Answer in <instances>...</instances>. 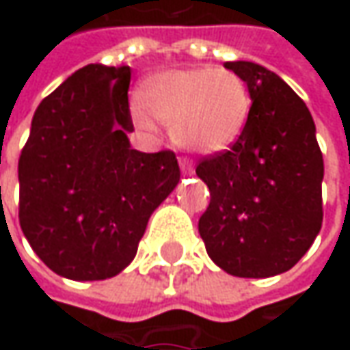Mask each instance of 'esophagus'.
Listing matches in <instances>:
<instances>
[{
  "instance_id": "34e87169",
  "label": "esophagus",
  "mask_w": 350,
  "mask_h": 350,
  "mask_svg": "<svg viewBox=\"0 0 350 350\" xmlns=\"http://www.w3.org/2000/svg\"><path fill=\"white\" fill-rule=\"evenodd\" d=\"M179 165H181L183 175H193V171H195V165H193V161H191L189 157L181 155V157H179Z\"/></svg>"
}]
</instances>
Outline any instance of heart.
Listing matches in <instances>:
<instances>
[{
    "label": "heart",
    "mask_w": 350,
    "mask_h": 350,
    "mask_svg": "<svg viewBox=\"0 0 350 350\" xmlns=\"http://www.w3.org/2000/svg\"><path fill=\"white\" fill-rule=\"evenodd\" d=\"M134 111L136 124L154 130V119L171 138L196 154H218L234 144L251 115V93L241 75L222 68L171 70L150 77Z\"/></svg>",
    "instance_id": "b5f03b06"
}]
</instances>
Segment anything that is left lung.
I'll return each mask as SVG.
<instances>
[{
	"mask_svg": "<svg viewBox=\"0 0 350 350\" xmlns=\"http://www.w3.org/2000/svg\"><path fill=\"white\" fill-rule=\"evenodd\" d=\"M226 68L245 79L253 105L230 150L196 165L210 191L198 232L226 273L267 278L292 269L321 230L323 155L306 103L278 75L253 62Z\"/></svg>",
	"mask_w": 350,
	"mask_h": 350,
	"instance_id": "obj_1",
	"label": "left lung"
}]
</instances>
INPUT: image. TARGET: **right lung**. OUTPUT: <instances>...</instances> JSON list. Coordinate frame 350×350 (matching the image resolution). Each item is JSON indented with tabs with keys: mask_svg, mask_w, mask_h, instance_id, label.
Listing matches in <instances>:
<instances>
[{
	"mask_svg": "<svg viewBox=\"0 0 350 350\" xmlns=\"http://www.w3.org/2000/svg\"><path fill=\"white\" fill-rule=\"evenodd\" d=\"M130 68L89 64L42 99L19 157V224L40 261L103 280L134 259L179 183L175 152L130 148Z\"/></svg>",
	"mask_w": 350,
	"mask_h": 350,
	"instance_id": "obj_1",
	"label": "right lung"
}]
</instances>
